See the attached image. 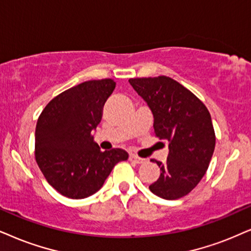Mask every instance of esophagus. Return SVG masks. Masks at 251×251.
<instances>
[{"label":"esophagus","mask_w":251,"mask_h":251,"mask_svg":"<svg viewBox=\"0 0 251 251\" xmlns=\"http://www.w3.org/2000/svg\"><path fill=\"white\" fill-rule=\"evenodd\" d=\"M129 161H133V162L140 164V163H144L146 161V158H141L139 156H136V155H129Z\"/></svg>","instance_id":"esophagus-1"}]
</instances>
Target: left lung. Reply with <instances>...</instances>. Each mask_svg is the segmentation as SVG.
<instances>
[{
	"instance_id": "obj_1",
	"label": "left lung",
	"mask_w": 251,
	"mask_h": 251,
	"mask_svg": "<svg viewBox=\"0 0 251 251\" xmlns=\"http://www.w3.org/2000/svg\"><path fill=\"white\" fill-rule=\"evenodd\" d=\"M154 117V133L168 141L167 162L151 160L161 175L149 190L167 201L182 198L196 188L210 166L215 147L211 115L204 103L168 77L129 78Z\"/></svg>"
}]
</instances>
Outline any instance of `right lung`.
Returning a JSON list of instances; mask_svg holds the SVG:
<instances>
[{
	"label": "right lung",
	"instance_id": "right-lung-1",
	"mask_svg": "<svg viewBox=\"0 0 251 251\" xmlns=\"http://www.w3.org/2000/svg\"><path fill=\"white\" fill-rule=\"evenodd\" d=\"M115 88L111 78L83 82L53 98L38 118L34 156L47 182L62 196L94 195L113 167L128 158L119 148L102 151L91 135Z\"/></svg>",
	"mask_w": 251,
	"mask_h": 251
}]
</instances>
